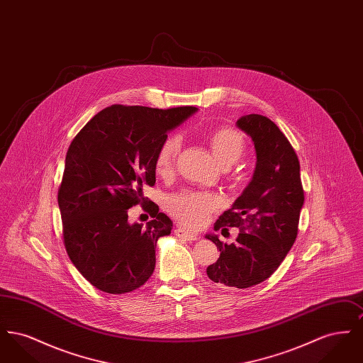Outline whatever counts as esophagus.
I'll list each match as a JSON object with an SVG mask.
<instances>
[{
	"label": "esophagus",
	"instance_id": "obj_1",
	"mask_svg": "<svg viewBox=\"0 0 363 363\" xmlns=\"http://www.w3.org/2000/svg\"><path fill=\"white\" fill-rule=\"evenodd\" d=\"M174 234H175L178 238L185 240V241H197V240H199V235H197V234L186 231V230L181 228V227H177V228L174 230Z\"/></svg>",
	"mask_w": 363,
	"mask_h": 363
}]
</instances>
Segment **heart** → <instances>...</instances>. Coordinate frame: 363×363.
I'll return each mask as SVG.
<instances>
[{
    "mask_svg": "<svg viewBox=\"0 0 363 363\" xmlns=\"http://www.w3.org/2000/svg\"><path fill=\"white\" fill-rule=\"evenodd\" d=\"M182 147V138L170 135L160 144L155 156V172L160 177H169L173 173L175 160ZM209 147L218 162L228 167L234 164L245 151V138L233 128H219L209 136ZM169 213L182 225L200 227L207 223L208 218L222 207L219 196L200 191L184 190L167 200Z\"/></svg>",
    "mask_w": 363,
    "mask_h": 363,
    "instance_id": "1",
    "label": "heart"
}]
</instances>
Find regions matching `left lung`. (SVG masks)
I'll return each mask as SVG.
<instances>
[{
  "label": "left lung",
  "mask_w": 363,
  "mask_h": 363,
  "mask_svg": "<svg viewBox=\"0 0 363 363\" xmlns=\"http://www.w3.org/2000/svg\"><path fill=\"white\" fill-rule=\"evenodd\" d=\"M237 123L253 140L257 164L249 186L215 225L216 231L238 227L237 241L207 235L220 252L207 275L220 287L247 289L271 277L293 247L305 194L298 156L277 123L259 114Z\"/></svg>",
  "instance_id": "1"
}]
</instances>
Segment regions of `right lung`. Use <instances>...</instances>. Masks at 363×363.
Instances as JSON below:
<instances>
[{"label":"right lung","mask_w":363,"mask_h":363,"mask_svg":"<svg viewBox=\"0 0 363 363\" xmlns=\"http://www.w3.org/2000/svg\"><path fill=\"white\" fill-rule=\"evenodd\" d=\"M197 108L113 104L86 122L70 143L58 206L62 241L77 271L98 290L130 293L155 268L157 238L173 222L143 186L155 185V156L167 132ZM140 203L153 218L129 225L127 209Z\"/></svg>","instance_id":"right-lung-1"}]
</instances>
